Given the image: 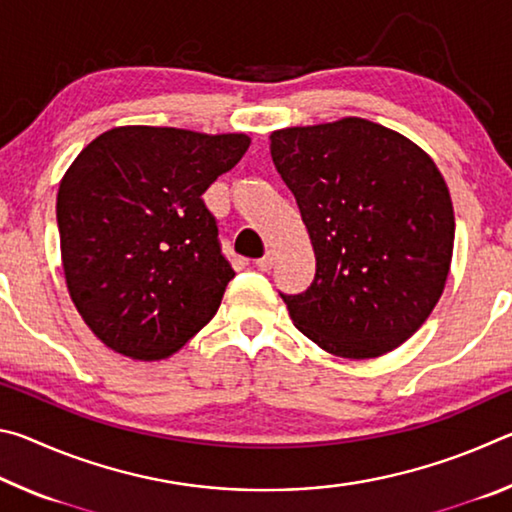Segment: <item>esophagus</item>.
<instances>
[{
    "instance_id": "1",
    "label": "esophagus",
    "mask_w": 512,
    "mask_h": 512,
    "mask_svg": "<svg viewBox=\"0 0 512 512\" xmlns=\"http://www.w3.org/2000/svg\"><path fill=\"white\" fill-rule=\"evenodd\" d=\"M273 264H275V257H273V253H266L262 259H257V262H255V266L259 268V271H271V268H273Z\"/></svg>"
}]
</instances>
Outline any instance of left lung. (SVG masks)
I'll use <instances>...</instances> for the list:
<instances>
[{"label": "left lung", "mask_w": 512, "mask_h": 512, "mask_svg": "<svg viewBox=\"0 0 512 512\" xmlns=\"http://www.w3.org/2000/svg\"><path fill=\"white\" fill-rule=\"evenodd\" d=\"M316 255L307 291L284 296L318 348L375 359L418 332L443 296L454 250L449 189L427 153L375 121L271 133Z\"/></svg>", "instance_id": "8db88e82"}]
</instances>
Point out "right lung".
Returning a JSON list of instances; mask_svg holds the SVG:
<instances>
[{
  "label": "right lung",
  "mask_w": 512,
  "mask_h": 512,
  "mask_svg": "<svg viewBox=\"0 0 512 512\" xmlns=\"http://www.w3.org/2000/svg\"><path fill=\"white\" fill-rule=\"evenodd\" d=\"M244 133L119 126L76 155L56 219L69 298L124 357H171L210 323L235 271L205 189L244 158Z\"/></svg>",
  "instance_id": "add662e5"
}]
</instances>
